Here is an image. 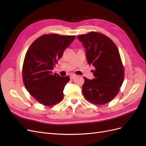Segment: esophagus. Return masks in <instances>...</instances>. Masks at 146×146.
<instances>
[{
  "instance_id": "1",
  "label": "esophagus",
  "mask_w": 146,
  "mask_h": 146,
  "mask_svg": "<svg viewBox=\"0 0 146 146\" xmlns=\"http://www.w3.org/2000/svg\"><path fill=\"white\" fill-rule=\"evenodd\" d=\"M76 77V75H75V74H72V75L70 76V78L71 80H73L74 78H75Z\"/></svg>"
}]
</instances>
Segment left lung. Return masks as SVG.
I'll return each mask as SVG.
<instances>
[{"mask_svg":"<svg viewBox=\"0 0 146 146\" xmlns=\"http://www.w3.org/2000/svg\"><path fill=\"white\" fill-rule=\"evenodd\" d=\"M86 49L88 64L95 67L93 80L84 78V98L94 105H104L117 95L124 79L118 48L109 37L96 32L77 36Z\"/></svg>","mask_w":146,"mask_h":146,"instance_id":"8db88e82","label":"left lung"}]
</instances>
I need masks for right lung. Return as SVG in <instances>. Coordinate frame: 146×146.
<instances>
[{
	"mask_svg": "<svg viewBox=\"0 0 146 146\" xmlns=\"http://www.w3.org/2000/svg\"><path fill=\"white\" fill-rule=\"evenodd\" d=\"M74 38V35L46 34L35 40L27 50L23 66L24 84L43 105H55L64 98L63 90L70 78L53 74L52 70Z\"/></svg>",
	"mask_w": 146,
	"mask_h": 146,
	"instance_id": "1",
	"label": "right lung"
}]
</instances>
